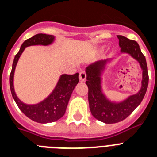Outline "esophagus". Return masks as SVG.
Returning a JSON list of instances; mask_svg holds the SVG:
<instances>
[{
  "mask_svg": "<svg viewBox=\"0 0 157 157\" xmlns=\"http://www.w3.org/2000/svg\"><path fill=\"white\" fill-rule=\"evenodd\" d=\"M79 78L81 81H85L86 80V72L85 71H81L80 75H79Z\"/></svg>",
  "mask_w": 157,
  "mask_h": 157,
  "instance_id": "1",
  "label": "esophagus"
}]
</instances>
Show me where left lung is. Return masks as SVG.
Returning a JSON list of instances; mask_svg holds the SVG:
<instances>
[{"instance_id": "1", "label": "left lung", "mask_w": 157, "mask_h": 157, "mask_svg": "<svg viewBox=\"0 0 157 157\" xmlns=\"http://www.w3.org/2000/svg\"><path fill=\"white\" fill-rule=\"evenodd\" d=\"M121 53L130 54L139 62L143 70V80L140 90L121 103H112L101 90V72L107 60L96 62L86 67V85L89 88L88 99L91 114L106 124H113L124 120L141 103L148 86V71L145 56L141 52L137 41L123 36H117Z\"/></svg>"}]
</instances>
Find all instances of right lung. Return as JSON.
Masks as SVG:
<instances>
[{
    "label": "right lung",
    "mask_w": 157,
    "mask_h": 157,
    "mask_svg": "<svg viewBox=\"0 0 157 157\" xmlns=\"http://www.w3.org/2000/svg\"><path fill=\"white\" fill-rule=\"evenodd\" d=\"M54 36L40 33L26 40L23 43V45H21L18 54L14 57L12 70L10 75V91L16 104L18 105L19 109L28 118L36 122L43 124L56 121L62 117H63L71 93L79 82V73L77 72L74 75H62L56 87L52 93L50 94V95L48 96L45 100H43L40 103L35 105H28L22 103L16 96L13 90V74L18 59L27 46L35 45H50L54 41Z\"/></svg>",
    "instance_id": "right-lung-1"
}]
</instances>
